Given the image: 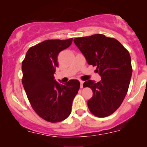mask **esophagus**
<instances>
[{
    "mask_svg": "<svg viewBox=\"0 0 147 147\" xmlns=\"http://www.w3.org/2000/svg\"><path fill=\"white\" fill-rule=\"evenodd\" d=\"M83 84H84L83 81H80V86H81V88H83Z\"/></svg>",
    "mask_w": 147,
    "mask_h": 147,
    "instance_id": "esophagus-1",
    "label": "esophagus"
}]
</instances>
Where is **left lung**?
<instances>
[{"mask_svg":"<svg viewBox=\"0 0 147 147\" xmlns=\"http://www.w3.org/2000/svg\"><path fill=\"white\" fill-rule=\"evenodd\" d=\"M88 63L97 66L100 82L88 80L84 87L92 90L88 106L92 114L104 117L113 114L126 97L132 75L129 52L113 38L97 34L74 39Z\"/></svg>","mask_w":147,"mask_h":147,"instance_id":"1","label":"left lung"}]
</instances>
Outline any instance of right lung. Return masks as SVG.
<instances>
[{
	"label": "right lung",
	"mask_w": 147,
	"mask_h": 147,
	"mask_svg": "<svg viewBox=\"0 0 147 147\" xmlns=\"http://www.w3.org/2000/svg\"><path fill=\"white\" fill-rule=\"evenodd\" d=\"M72 42V38L46 40L31 47L22 62V83L29 102L34 111L48 122H59L70 115L80 87L78 80L61 84L54 77L59 54Z\"/></svg>",
	"instance_id": "obj_1"
}]
</instances>
